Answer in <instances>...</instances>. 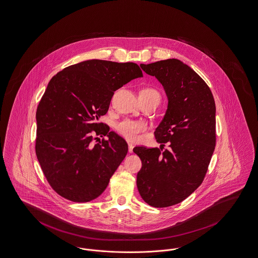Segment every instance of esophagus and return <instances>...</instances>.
I'll use <instances>...</instances> for the list:
<instances>
[{
  "instance_id": "34e87169",
  "label": "esophagus",
  "mask_w": 258,
  "mask_h": 258,
  "mask_svg": "<svg viewBox=\"0 0 258 258\" xmlns=\"http://www.w3.org/2000/svg\"><path fill=\"white\" fill-rule=\"evenodd\" d=\"M133 148H134V146L132 145V144H128V151H129V153L131 154V153H133Z\"/></svg>"
}]
</instances>
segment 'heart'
I'll return each instance as SVG.
<instances>
[{
  "label": "heart",
  "instance_id": "heart-1",
  "mask_svg": "<svg viewBox=\"0 0 258 258\" xmlns=\"http://www.w3.org/2000/svg\"><path fill=\"white\" fill-rule=\"evenodd\" d=\"M141 92L159 95L158 92L153 88H145ZM115 129L120 134L121 136L127 139L128 141L136 142V141L141 139L142 133H144L147 130V125L143 122L125 119V120L119 122L116 125Z\"/></svg>",
  "mask_w": 258,
  "mask_h": 258
}]
</instances>
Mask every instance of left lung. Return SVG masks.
Here are the masks:
<instances>
[{"instance_id":"obj_1","label":"left lung","mask_w":258,"mask_h":258,"mask_svg":"<svg viewBox=\"0 0 258 258\" xmlns=\"http://www.w3.org/2000/svg\"><path fill=\"white\" fill-rule=\"evenodd\" d=\"M162 84L166 113L155 132L158 148L136 147L142 199L154 207H168L187 199L203 183L216 145L215 102L204 79L176 58L141 64ZM168 142L170 150L163 151Z\"/></svg>"}]
</instances>
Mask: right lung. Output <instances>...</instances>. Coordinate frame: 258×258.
I'll use <instances>...</instances> for the list:
<instances>
[{"label": "right lung", "instance_id": "right-lung-1", "mask_svg": "<svg viewBox=\"0 0 258 258\" xmlns=\"http://www.w3.org/2000/svg\"><path fill=\"white\" fill-rule=\"evenodd\" d=\"M138 77L143 72L137 63L90 59L62 69L49 82L36 111L35 151L47 181L60 197L87 203L107 187L128 145L98 120L107 112L114 92ZM98 135L109 140L94 144Z\"/></svg>", "mask_w": 258, "mask_h": 258}]
</instances>
